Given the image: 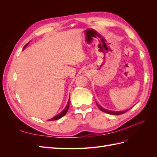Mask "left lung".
Instances as JSON below:
<instances>
[{"mask_svg":"<svg viewBox=\"0 0 157 157\" xmlns=\"http://www.w3.org/2000/svg\"><path fill=\"white\" fill-rule=\"evenodd\" d=\"M98 107V108L100 109L101 111H102L104 113H108V114H111V115H121V114H123L126 113L127 111H109V110H107V109H105L102 108L100 105H99V104L96 103Z\"/></svg>","mask_w":157,"mask_h":157,"instance_id":"obj_1","label":"left lung"}]
</instances>
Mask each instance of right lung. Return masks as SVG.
I'll list each match as a JSON object with an SVG mask.
<instances>
[{
    "label": "right lung",
    "instance_id": "right-lung-1",
    "mask_svg": "<svg viewBox=\"0 0 157 157\" xmlns=\"http://www.w3.org/2000/svg\"><path fill=\"white\" fill-rule=\"evenodd\" d=\"M28 44V43L24 46V48H23V49H24L25 47H26V46ZM69 102L67 103V106H66V107L65 108V109L64 110L61 112V113H59V115H56V117H53L52 118H51V119H49V120H48V121H56V120H58V119H59V118H61L62 117H63L66 113H67V111H68V109H69Z\"/></svg>",
    "mask_w": 157,
    "mask_h": 157
}]
</instances>
